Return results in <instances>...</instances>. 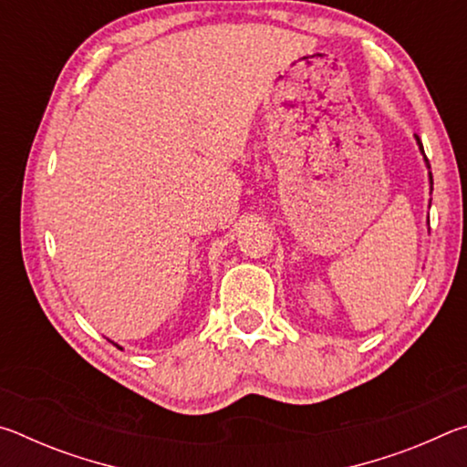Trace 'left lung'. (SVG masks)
<instances>
[{
	"instance_id": "obj_1",
	"label": "left lung",
	"mask_w": 467,
	"mask_h": 467,
	"mask_svg": "<svg viewBox=\"0 0 467 467\" xmlns=\"http://www.w3.org/2000/svg\"><path fill=\"white\" fill-rule=\"evenodd\" d=\"M414 138H416V144H418V148H420V152H422V156H424L426 169H429V181H431V193H432V172H431V164H429V158H426V154H424V148H422V141H420V138H418V136H414Z\"/></svg>"
}]
</instances>
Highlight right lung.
<instances>
[{
	"label": "right lung",
	"mask_w": 467,
	"mask_h": 467,
	"mask_svg": "<svg viewBox=\"0 0 467 467\" xmlns=\"http://www.w3.org/2000/svg\"><path fill=\"white\" fill-rule=\"evenodd\" d=\"M110 344H115V342H110ZM115 346H117V348H119V350H123V348H121L119 344H115Z\"/></svg>",
	"instance_id": "right-lung-1"
}]
</instances>
